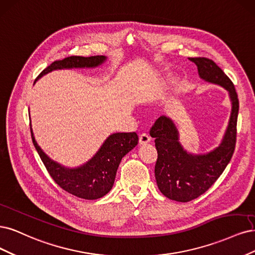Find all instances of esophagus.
Returning a JSON list of instances; mask_svg holds the SVG:
<instances>
[{"label":"esophagus","mask_w":255,"mask_h":255,"mask_svg":"<svg viewBox=\"0 0 255 255\" xmlns=\"http://www.w3.org/2000/svg\"><path fill=\"white\" fill-rule=\"evenodd\" d=\"M149 142H150V137L148 136V134L143 133V134L139 135V137H138L139 145H146V144H148Z\"/></svg>","instance_id":"34e87169"}]
</instances>
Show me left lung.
<instances>
[{
	"label": "left lung",
	"mask_w": 255,
	"mask_h": 255,
	"mask_svg": "<svg viewBox=\"0 0 255 255\" xmlns=\"http://www.w3.org/2000/svg\"><path fill=\"white\" fill-rule=\"evenodd\" d=\"M188 59L197 65L202 80L227 90L231 113L220 144L207 153H191L184 149L175 122L168 117H160L150 129L158 151L154 166L158 187L164 196L179 202L191 201L207 192L231 161L240 108L233 83L214 61L203 57Z\"/></svg>",
	"instance_id": "1"
}]
</instances>
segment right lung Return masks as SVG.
Listing matches in <instances>:
<instances>
[{"instance_id":"1","label":"right lung","mask_w":255,"mask_h":255,"mask_svg":"<svg viewBox=\"0 0 255 255\" xmlns=\"http://www.w3.org/2000/svg\"><path fill=\"white\" fill-rule=\"evenodd\" d=\"M106 60V56H71L62 60L54 61L50 67L41 72L37 80L55 70L94 69L100 67ZM30 132L32 143L54 181L65 192L87 200L102 198L111 191L123 157L132 150L138 141L135 132L112 133L105 139L93 157L83 165L67 167L52 160L41 149L31 127Z\"/></svg>"}]
</instances>
